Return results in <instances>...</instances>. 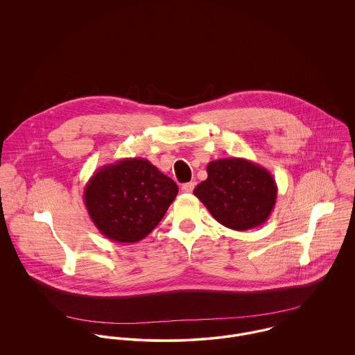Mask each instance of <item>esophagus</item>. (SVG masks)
Here are the masks:
<instances>
[{
  "mask_svg": "<svg viewBox=\"0 0 355 355\" xmlns=\"http://www.w3.org/2000/svg\"><path fill=\"white\" fill-rule=\"evenodd\" d=\"M194 187H196V183H194V182L184 183V184L182 186V191H183V193H193Z\"/></svg>",
  "mask_w": 355,
  "mask_h": 355,
  "instance_id": "esophagus-1",
  "label": "esophagus"
}]
</instances>
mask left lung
Returning a JSON list of instances; mask_svg holds the SVG:
<instances>
[{
	"mask_svg": "<svg viewBox=\"0 0 355 355\" xmlns=\"http://www.w3.org/2000/svg\"><path fill=\"white\" fill-rule=\"evenodd\" d=\"M207 179L194 189V196L224 227L248 231L270 216L277 186L268 169L253 161L230 157L207 164Z\"/></svg>",
	"mask_w": 355,
	"mask_h": 355,
	"instance_id": "left-lung-1",
	"label": "left lung"
}]
</instances>
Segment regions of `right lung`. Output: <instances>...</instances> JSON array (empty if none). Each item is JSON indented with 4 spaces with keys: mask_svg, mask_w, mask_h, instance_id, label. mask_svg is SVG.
Listing matches in <instances>:
<instances>
[{
    "mask_svg": "<svg viewBox=\"0 0 355 355\" xmlns=\"http://www.w3.org/2000/svg\"><path fill=\"white\" fill-rule=\"evenodd\" d=\"M176 183L145 158L103 165L85 187L83 201L103 236L119 243L146 238L178 196Z\"/></svg>",
    "mask_w": 355,
    "mask_h": 355,
    "instance_id": "1",
    "label": "right lung"
}]
</instances>
